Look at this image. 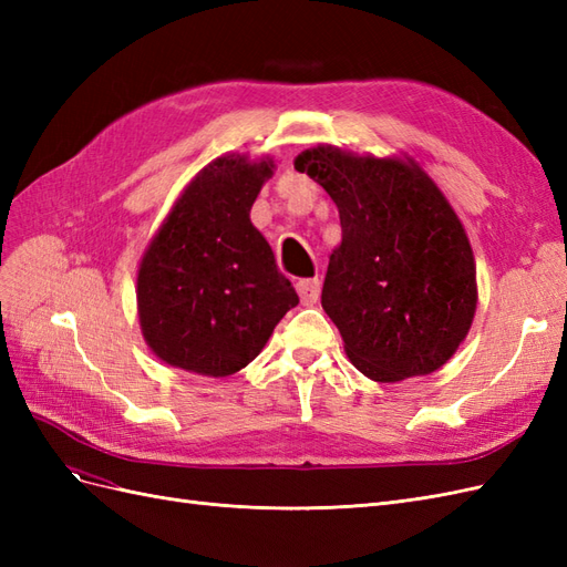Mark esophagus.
I'll return each instance as SVG.
<instances>
[{
  "mask_svg": "<svg viewBox=\"0 0 567 567\" xmlns=\"http://www.w3.org/2000/svg\"><path fill=\"white\" fill-rule=\"evenodd\" d=\"M296 288H298V296H300L302 305H315L321 293V281H319V277L302 279L296 284Z\"/></svg>",
  "mask_w": 567,
  "mask_h": 567,
  "instance_id": "1",
  "label": "esophagus"
}]
</instances>
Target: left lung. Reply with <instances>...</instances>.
I'll list each match as a JSON object with an SVG mask.
<instances>
[{
    "mask_svg": "<svg viewBox=\"0 0 567 567\" xmlns=\"http://www.w3.org/2000/svg\"><path fill=\"white\" fill-rule=\"evenodd\" d=\"M333 198L342 241L321 307L350 362L379 383L440 369L466 338L477 286L468 236L414 161L352 156L333 146L296 158Z\"/></svg>",
    "mask_w": 567,
    "mask_h": 567,
    "instance_id": "8db88e82",
    "label": "left lung"
}]
</instances>
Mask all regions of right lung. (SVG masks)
Wrapping results in <instances>:
<instances>
[{
	"label": "right lung",
	"instance_id": "add662e5",
	"mask_svg": "<svg viewBox=\"0 0 567 567\" xmlns=\"http://www.w3.org/2000/svg\"><path fill=\"white\" fill-rule=\"evenodd\" d=\"M271 169V161H213L153 236L136 302L148 348L165 364L215 379L241 371L298 305L296 288L250 221Z\"/></svg>",
	"mask_w": 567,
	"mask_h": 567
}]
</instances>
